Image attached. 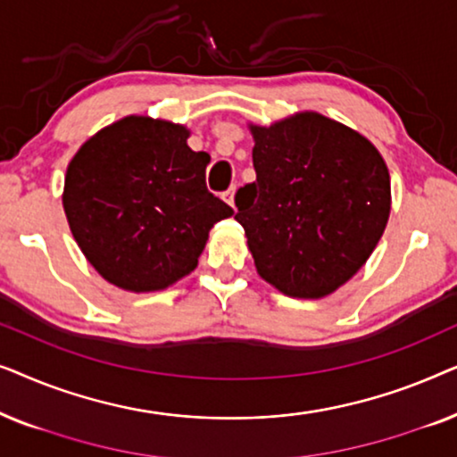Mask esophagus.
Listing matches in <instances>:
<instances>
[{
  "mask_svg": "<svg viewBox=\"0 0 457 457\" xmlns=\"http://www.w3.org/2000/svg\"><path fill=\"white\" fill-rule=\"evenodd\" d=\"M235 191H237L235 187H230L228 191H224V193H222V199L230 205V208H235Z\"/></svg>",
  "mask_w": 457,
  "mask_h": 457,
  "instance_id": "34e87169",
  "label": "esophagus"
}]
</instances>
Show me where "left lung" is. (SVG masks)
I'll list each match as a JSON object with an SVG mask.
<instances>
[{
	"instance_id": "1",
	"label": "left lung",
	"mask_w": 457,
	"mask_h": 457,
	"mask_svg": "<svg viewBox=\"0 0 457 457\" xmlns=\"http://www.w3.org/2000/svg\"><path fill=\"white\" fill-rule=\"evenodd\" d=\"M249 130L255 183L237 191L235 220L255 270L289 297H327L366 264L385 233L389 168L364 135L318 112Z\"/></svg>"
}]
</instances>
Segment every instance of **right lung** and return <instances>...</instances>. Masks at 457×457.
I'll return each instance as SVG.
<instances>
[{
  "mask_svg": "<svg viewBox=\"0 0 457 457\" xmlns=\"http://www.w3.org/2000/svg\"><path fill=\"white\" fill-rule=\"evenodd\" d=\"M189 135L185 124L130 114L97 130L68 164V227L118 289H168L195 270L210 228L233 216L205 187L210 155L193 152Z\"/></svg>",
  "mask_w": 457,
  "mask_h": 457,
  "instance_id": "obj_1",
  "label": "right lung"
}]
</instances>
